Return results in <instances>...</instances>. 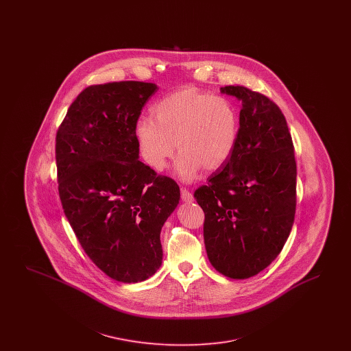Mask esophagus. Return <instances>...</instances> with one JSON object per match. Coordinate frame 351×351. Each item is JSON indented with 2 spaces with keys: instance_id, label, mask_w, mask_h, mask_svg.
I'll use <instances>...</instances> for the list:
<instances>
[{
  "instance_id": "obj_1",
  "label": "esophagus",
  "mask_w": 351,
  "mask_h": 351,
  "mask_svg": "<svg viewBox=\"0 0 351 351\" xmlns=\"http://www.w3.org/2000/svg\"><path fill=\"white\" fill-rule=\"evenodd\" d=\"M180 193H182V200L185 201V202H192L193 201V195L188 189L182 188Z\"/></svg>"
}]
</instances>
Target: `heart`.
<instances>
[{
	"label": "heart",
	"mask_w": 351,
	"mask_h": 351,
	"mask_svg": "<svg viewBox=\"0 0 351 351\" xmlns=\"http://www.w3.org/2000/svg\"><path fill=\"white\" fill-rule=\"evenodd\" d=\"M152 116L141 117L134 135L145 162L154 171H163L173 156L176 173L193 180L201 168L216 171L232 156L239 133V114L223 97L193 86L176 90L152 108Z\"/></svg>",
	"instance_id": "1"
}]
</instances>
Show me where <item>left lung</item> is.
Wrapping results in <instances>:
<instances>
[{"label": "left lung", "mask_w": 351, "mask_h": 351, "mask_svg": "<svg viewBox=\"0 0 351 351\" xmlns=\"http://www.w3.org/2000/svg\"><path fill=\"white\" fill-rule=\"evenodd\" d=\"M222 93L242 101L239 133L229 160L195 191L205 215L204 242L212 266L247 279L279 255L296 210V160L279 106L246 86Z\"/></svg>", "instance_id": "1"}]
</instances>
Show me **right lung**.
I'll list each match as a JSON object with an SVG mask.
<instances>
[{
    "label": "right lung",
    "instance_id": "add662e5",
    "mask_svg": "<svg viewBox=\"0 0 351 351\" xmlns=\"http://www.w3.org/2000/svg\"><path fill=\"white\" fill-rule=\"evenodd\" d=\"M158 86L90 85L56 133L59 197L85 254L109 278L138 283L162 265L160 230L180 200L178 183L142 163L134 126Z\"/></svg>",
    "mask_w": 351,
    "mask_h": 351
}]
</instances>
